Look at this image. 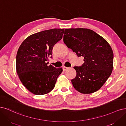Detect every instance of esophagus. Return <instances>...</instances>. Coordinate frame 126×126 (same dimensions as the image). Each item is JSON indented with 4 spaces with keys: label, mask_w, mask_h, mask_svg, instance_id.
Segmentation results:
<instances>
[{
    "label": "esophagus",
    "mask_w": 126,
    "mask_h": 126,
    "mask_svg": "<svg viewBox=\"0 0 126 126\" xmlns=\"http://www.w3.org/2000/svg\"><path fill=\"white\" fill-rule=\"evenodd\" d=\"M68 68H69L68 67H65V66H63V70L64 71H66V70H67Z\"/></svg>",
    "instance_id": "esophagus-1"
}]
</instances>
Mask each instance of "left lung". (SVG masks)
<instances>
[{"mask_svg":"<svg viewBox=\"0 0 126 126\" xmlns=\"http://www.w3.org/2000/svg\"><path fill=\"white\" fill-rule=\"evenodd\" d=\"M63 41L79 57H84L82 66H74L75 78L71 80L76 91L93 93L103 86L113 69V54L107 41L95 32L85 28L65 29Z\"/></svg>","mask_w":126,"mask_h":126,"instance_id":"left-lung-1","label":"left lung"}]
</instances>
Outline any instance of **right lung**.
I'll return each instance as SVG.
<instances>
[{
	"label": "right lung",
	"instance_id": "1",
	"mask_svg": "<svg viewBox=\"0 0 126 126\" xmlns=\"http://www.w3.org/2000/svg\"><path fill=\"white\" fill-rule=\"evenodd\" d=\"M64 29H52L32 34L19 47L16 71L22 84L37 95L47 94L54 88L62 68L47 65L53 46L62 38ZM52 58V56H51Z\"/></svg>",
	"mask_w": 126,
	"mask_h": 126
}]
</instances>
